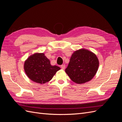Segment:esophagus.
Wrapping results in <instances>:
<instances>
[{
  "mask_svg": "<svg viewBox=\"0 0 122 122\" xmlns=\"http://www.w3.org/2000/svg\"><path fill=\"white\" fill-rule=\"evenodd\" d=\"M61 69L64 70V69H65V68H66V66H65V65H61Z\"/></svg>",
  "mask_w": 122,
  "mask_h": 122,
  "instance_id": "34e87169",
  "label": "esophagus"
}]
</instances>
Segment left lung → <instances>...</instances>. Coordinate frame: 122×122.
<instances>
[{"mask_svg":"<svg viewBox=\"0 0 122 122\" xmlns=\"http://www.w3.org/2000/svg\"><path fill=\"white\" fill-rule=\"evenodd\" d=\"M99 66V60L95 53L81 49L72 54L65 72L73 82L82 84L93 79Z\"/></svg>","mask_w":122,"mask_h":122,"instance_id":"8db88e82","label":"left lung"}]
</instances>
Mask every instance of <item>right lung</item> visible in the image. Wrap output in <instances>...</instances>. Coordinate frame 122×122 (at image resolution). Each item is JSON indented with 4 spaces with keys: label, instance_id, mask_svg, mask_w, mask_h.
<instances>
[{
    "label": "right lung",
    "instance_id": "add662e5",
    "mask_svg": "<svg viewBox=\"0 0 122 122\" xmlns=\"http://www.w3.org/2000/svg\"><path fill=\"white\" fill-rule=\"evenodd\" d=\"M24 69L26 74L31 80L44 84L52 79L61 68L57 66L51 65L44 53H36L25 61Z\"/></svg>",
    "mask_w": 122,
    "mask_h": 122
}]
</instances>
